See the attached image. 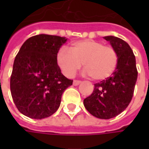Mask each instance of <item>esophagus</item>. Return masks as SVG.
Instances as JSON below:
<instances>
[{
    "label": "esophagus",
    "instance_id": "obj_1",
    "mask_svg": "<svg viewBox=\"0 0 149 149\" xmlns=\"http://www.w3.org/2000/svg\"><path fill=\"white\" fill-rule=\"evenodd\" d=\"M81 83V81H77V80H74L73 81V85H75V86H77V85H78V84H80Z\"/></svg>",
    "mask_w": 149,
    "mask_h": 149
}]
</instances>
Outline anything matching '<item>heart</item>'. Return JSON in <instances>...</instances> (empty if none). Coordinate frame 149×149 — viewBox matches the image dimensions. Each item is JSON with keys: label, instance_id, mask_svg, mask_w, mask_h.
<instances>
[{"label": "heart", "instance_id": "1", "mask_svg": "<svg viewBox=\"0 0 149 149\" xmlns=\"http://www.w3.org/2000/svg\"><path fill=\"white\" fill-rule=\"evenodd\" d=\"M56 59L59 67L66 77H72L83 64L85 72L95 81L109 77L118 64L116 50L94 40L72 43L68 50L61 49Z\"/></svg>", "mask_w": 149, "mask_h": 149}]
</instances>
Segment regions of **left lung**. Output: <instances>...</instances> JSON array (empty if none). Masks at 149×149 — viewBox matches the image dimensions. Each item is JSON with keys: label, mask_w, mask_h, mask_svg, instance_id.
<instances>
[{"label": "left lung", "mask_w": 149, "mask_h": 149, "mask_svg": "<svg viewBox=\"0 0 149 149\" xmlns=\"http://www.w3.org/2000/svg\"><path fill=\"white\" fill-rule=\"evenodd\" d=\"M118 54V64L112 76L94 84V90L84 100L88 112L100 119H110L121 113L131 102L137 80L136 58L127 42L120 38L108 36Z\"/></svg>", "instance_id": "left-lung-1"}]
</instances>
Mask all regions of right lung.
<instances>
[{"label":"right lung","instance_id":"right-lung-1","mask_svg":"<svg viewBox=\"0 0 149 149\" xmlns=\"http://www.w3.org/2000/svg\"><path fill=\"white\" fill-rule=\"evenodd\" d=\"M67 39L40 34L29 38L16 56L10 77L15 105L28 117H49L58 109L61 96L72 81L57 65L59 49Z\"/></svg>","mask_w":149,"mask_h":149}]
</instances>
